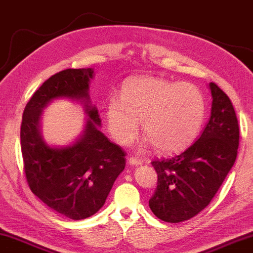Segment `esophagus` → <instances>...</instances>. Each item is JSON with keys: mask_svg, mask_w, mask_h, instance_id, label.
I'll return each instance as SVG.
<instances>
[{"mask_svg": "<svg viewBox=\"0 0 253 253\" xmlns=\"http://www.w3.org/2000/svg\"><path fill=\"white\" fill-rule=\"evenodd\" d=\"M128 163L130 164V166H141L142 164V161L139 160V158H135V157H129L128 160Z\"/></svg>", "mask_w": 253, "mask_h": 253, "instance_id": "1", "label": "esophagus"}]
</instances>
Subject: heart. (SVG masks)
Wrapping results in <instances>:
<instances>
[{"mask_svg":"<svg viewBox=\"0 0 253 253\" xmlns=\"http://www.w3.org/2000/svg\"><path fill=\"white\" fill-rule=\"evenodd\" d=\"M106 114L118 143L132 142L142 121L146 143H153L161 153H174L190 146L199 134L206 99L194 84L135 77L124 84L120 100L110 99Z\"/></svg>","mask_w":253,"mask_h":253,"instance_id":"obj_1","label":"heart"}]
</instances>
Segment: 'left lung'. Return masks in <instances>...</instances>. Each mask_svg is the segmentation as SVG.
<instances>
[{
	"label": "left lung",
	"mask_w": 253,
	"mask_h": 253,
	"mask_svg": "<svg viewBox=\"0 0 253 253\" xmlns=\"http://www.w3.org/2000/svg\"><path fill=\"white\" fill-rule=\"evenodd\" d=\"M211 118L199 139L183 153L151 162L157 187L149 200L162 221L178 223L205 210L234 166L240 142V127L229 97L215 83Z\"/></svg>",
	"instance_id": "8db88e82"
}]
</instances>
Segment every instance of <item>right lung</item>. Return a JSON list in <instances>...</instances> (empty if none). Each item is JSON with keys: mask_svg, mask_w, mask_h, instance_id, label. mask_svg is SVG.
Returning <instances> with one entry per match:
<instances>
[{"mask_svg": "<svg viewBox=\"0 0 253 253\" xmlns=\"http://www.w3.org/2000/svg\"><path fill=\"white\" fill-rule=\"evenodd\" d=\"M92 68L66 69L42 83L26 104L21 148L30 190L43 204L72 220L96 214L126 166V153L100 132L96 106L90 103ZM80 101L88 116L82 136L73 145L52 147L42 139V110L54 99Z\"/></svg>", "mask_w": 253, "mask_h": 253, "instance_id": "right-lung-1", "label": "right lung"}]
</instances>
